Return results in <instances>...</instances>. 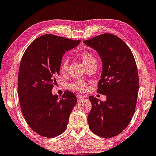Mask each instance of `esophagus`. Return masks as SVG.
Returning <instances> with one entry per match:
<instances>
[{"label":"esophagus","mask_w":156,"mask_h":156,"mask_svg":"<svg viewBox=\"0 0 156 156\" xmlns=\"http://www.w3.org/2000/svg\"><path fill=\"white\" fill-rule=\"evenodd\" d=\"M77 98H78V99H83V98H86V96H81V95H78L77 96Z\"/></svg>","instance_id":"34e87169"}]
</instances>
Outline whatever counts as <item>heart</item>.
<instances>
[{"label":"heart","mask_w":156,"mask_h":156,"mask_svg":"<svg viewBox=\"0 0 156 156\" xmlns=\"http://www.w3.org/2000/svg\"><path fill=\"white\" fill-rule=\"evenodd\" d=\"M78 57L83 61V62L86 68L93 66V65H96V63H97L95 56L88 51H82L79 53ZM68 60L64 58L60 64V71L62 73H66L68 70ZM71 87L76 90H83L86 88V84L83 82L76 81L71 85Z\"/></svg>","instance_id":"b5f03b06"}]
</instances>
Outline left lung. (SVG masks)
Returning <instances> with one entry per match:
<instances>
[{"label": "left lung", "instance_id": "8db88e82", "mask_svg": "<svg viewBox=\"0 0 156 156\" xmlns=\"http://www.w3.org/2000/svg\"><path fill=\"white\" fill-rule=\"evenodd\" d=\"M83 42L101 58L97 92L106 96L105 101L89 96L92 107L88 123L94 134L109 138L121 133L135 113L139 90L137 66L130 49L115 35L101 34Z\"/></svg>", "mask_w": 156, "mask_h": 156}]
</instances>
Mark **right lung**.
<instances>
[{
	"label": "right lung",
	"mask_w": 156,
	"mask_h": 156,
	"mask_svg": "<svg viewBox=\"0 0 156 156\" xmlns=\"http://www.w3.org/2000/svg\"><path fill=\"white\" fill-rule=\"evenodd\" d=\"M80 42L42 35L27 47L21 60L18 95L21 111L29 127L43 137L50 138L63 133L77 103L73 92L66 90L58 97L52 90L60 74L62 56Z\"/></svg>",
	"instance_id": "right-lung-1"
}]
</instances>
